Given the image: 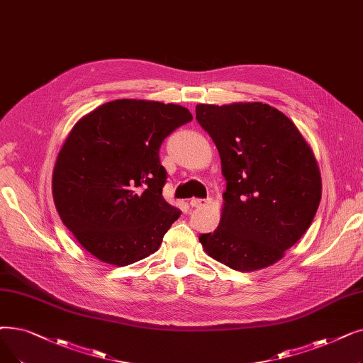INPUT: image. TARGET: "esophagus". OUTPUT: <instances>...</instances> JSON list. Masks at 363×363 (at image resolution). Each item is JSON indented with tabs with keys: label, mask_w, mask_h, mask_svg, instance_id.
I'll use <instances>...</instances> for the list:
<instances>
[{
	"label": "esophagus",
	"mask_w": 363,
	"mask_h": 363,
	"mask_svg": "<svg viewBox=\"0 0 363 363\" xmlns=\"http://www.w3.org/2000/svg\"><path fill=\"white\" fill-rule=\"evenodd\" d=\"M206 203H208V200H203V199H191V201H190L193 208H203Z\"/></svg>",
	"instance_id": "obj_1"
}]
</instances>
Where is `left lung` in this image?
Returning <instances> with one entry per match:
<instances>
[{
  "instance_id": "obj_1",
  "label": "left lung",
  "mask_w": 363,
  "mask_h": 363,
  "mask_svg": "<svg viewBox=\"0 0 363 363\" xmlns=\"http://www.w3.org/2000/svg\"><path fill=\"white\" fill-rule=\"evenodd\" d=\"M227 181L218 228L200 234L211 258L254 272L277 262L308 230L322 196L313 151L279 109L261 104L196 106Z\"/></svg>"
}]
</instances>
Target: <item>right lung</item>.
Here are the masks:
<instances>
[{"label": "right lung", "mask_w": 363, "mask_h": 363, "mask_svg": "<svg viewBox=\"0 0 363 363\" xmlns=\"http://www.w3.org/2000/svg\"><path fill=\"white\" fill-rule=\"evenodd\" d=\"M193 120L181 105L118 99L78 121L53 172L59 216L86 250L129 265L160 247L181 211L163 199V140Z\"/></svg>", "instance_id": "add662e5"}]
</instances>
